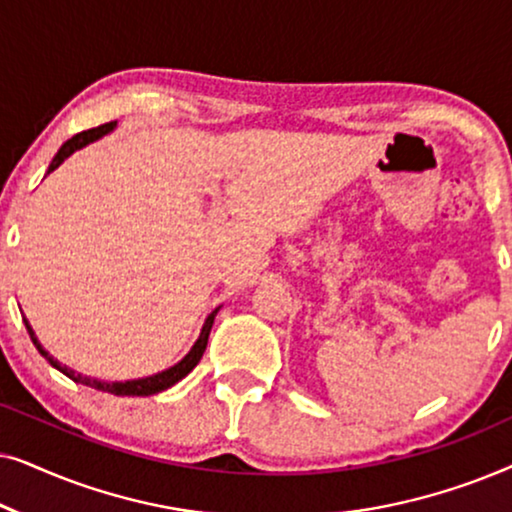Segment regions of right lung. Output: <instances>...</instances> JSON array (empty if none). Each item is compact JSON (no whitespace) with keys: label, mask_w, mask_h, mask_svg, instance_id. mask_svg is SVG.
Wrapping results in <instances>:
<instances>
[{"label":"right lung","mask_w":512,"mask_h":512,"mask_svg":"<svg viewBox=\"0 0 512 512\" xmlns=\"http://www.w3.org/2000/svg\"><path fill=\"white\" fill-rule=\"evenodd\" d=\"M114 125L116 123H107V125H100V128L83 130V132H79V135H74L72 139H67V142L60 146V151L55 153L53 163L48 165V172L46 174H51L55 167H60L62 163H65V158L72 156L74 151L83 149V146H88L90 142H95V139H100V137L107 135V132L114 130ZM216 312H219V307H216V310L205 319V326H202L200 338L195 340V345L191 347V352H188L179 363H174L172 368L163 370V373H156V375H151V377H139V380H128V382H102V380H95V377H86V375L76 373V370H72V368L62 366L60 361H55L53 356L48 354L44 347L39 345V340H37V335H34V331H32L30 321H27V319H23V321H25V326H27V333H30V338L34 342V347L39 349V354L44 356V359L51 363L53 368H58L62 375H67L69 380H74V382H79V384H86V387H93L97 391H107V394H114V396H151V394H158V391L170 389L172 384H177L179 380H184V377L191 373L195 366H198V361L202 359V354H205V349H207L209 331H212Z\"/></svg>","instance_id":"1"}]
</instances>
